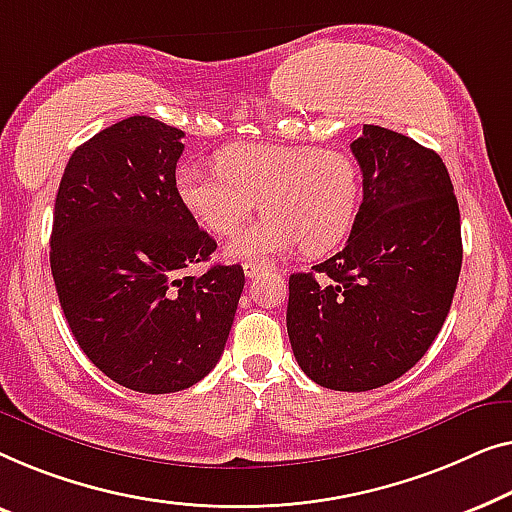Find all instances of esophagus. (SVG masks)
<instances>
[{
    "mask_svg": "<svg viewBox=\"0 0 512 512\" xmlns=\"http://www.w3.org/2000/svg\"><path fill=\"white\" fill-rule=\"evenodd\" d=\"M266 269H269V266H266L264 262H246V264H243V273H246L248 278H255L257 273H262Z\"/></svg>",
    "mask_w": 512,
    "mask_h": 512,
    "instance_id": "34e87169",
    "label": "esophagus"
}]
</instances>
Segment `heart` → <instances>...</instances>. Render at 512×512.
I'll return each mask as SVG.
<instances>
[{
	"instance_id": "obj_1",
	"label": "heart",
	"mask_w": 512,
	"mask_h": 512,
	"mask_svg": "<svg viewBox=\"0 0 512 512\" xmlns=\"http://www.w3.org/2000/svg\"><path fill=\"white\" fill-rule=\"evenodd\" d=\"M218 169L181 164L176 194L185 211L218 236H229L257 211L264 220L229 241L236 259L292 253L325 255L348 239L362 204V169L345 150L287 143H232L215 155Z\"/></svg>"
}]
</instances>
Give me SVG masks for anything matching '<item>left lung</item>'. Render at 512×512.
Masks as SVG:
<instances>
[{"label": "left lung", "instance_id": "left-lung-1", "mask_svg": "<svg viewBox=\"0 0 512 512\" xmlns=\"http://www.w3.org/2000/svg\"><path fill=\"white\" fill-rule=\"evenodd\" d=\"M364 199L341 253L290 276L287 334L313 383L383 387L420 362L441 331L462 271V225L434 150L364 125L350 143Z\"/></svg>", "mask_w": 512, "mask_h": 512}]
</instances>
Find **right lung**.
<instances>
[{
    "label": "right lung",
    "instance_id": "add662e5",
    "mask_svg": "<svg viewBox=\"0 0 512 512\" xmlns=\"http://www.w3.org/2000/svg\"><path fill=\"white\" fill-rule=\"evenodd\" d=\"M183 136L148 115L115 122L74 150L55 197L50 271L71 334L143 394L211 373L246 283L241 264L181 276L218 248L176 194Z\"/></svg>",
    "mask_w": 512,
    "mask_h": 512
}]
</instances>
